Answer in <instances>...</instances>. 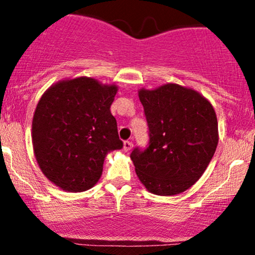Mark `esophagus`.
Wrapping results in <instances>:
<instances>
[{
    "mask_svg": "<svg viewBox=\"0 0 255 255\" xmlns=\"http://www.w3.org/2000/svg\"><path fill=\"white\" fill-rule=\"evenodd\" d=\"M131 148H133V142L129 141V140H126L124 142V150L126 152H129Z\"/></svg>",
    "mask_w": 255,
    "mask_h": 255,
    "instance_id": "1",
    "label": "esophagus"
}]
</instances>
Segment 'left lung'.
<instances>
[{
    "label": "left lung",
    "instance_id": "1",
    "mask_svg": "<svg viewBox=\"0 0 255 255\" xmlns=\"http://www.w3.org/2000/svg\"><path fill=\"white\" fill-rule=\"evenodd\" d=\"M139 98L148 144L130 153L137 177L153 194L182 193L200 178L217 148L213 107L197 91L176 84L140 90Z\"/></svg>",
    "mask_w": 255,
    "mask_h": 255
}]
</instances>
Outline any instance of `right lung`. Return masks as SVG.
Masks as SVG:
<instances>
[{
    "label": "right lung",
    "mask_w": 255,
    "mask_h": 255,
    "mask_svg": "<svg viewBox=\"0 0 255 255\" xmlns=\"http://www.w3.org/2000/svg\"><path fill=\"white\" fill-rule=\"evenodd\" d=\"M116 92L115 85L81 77L60 81L38 102L32 121L34 156L43 174L64 191L95 186L108 152L124 147L110 113Z\"/></svg>",
    "instance_id": "right-lung-1"
}]
</instances>
